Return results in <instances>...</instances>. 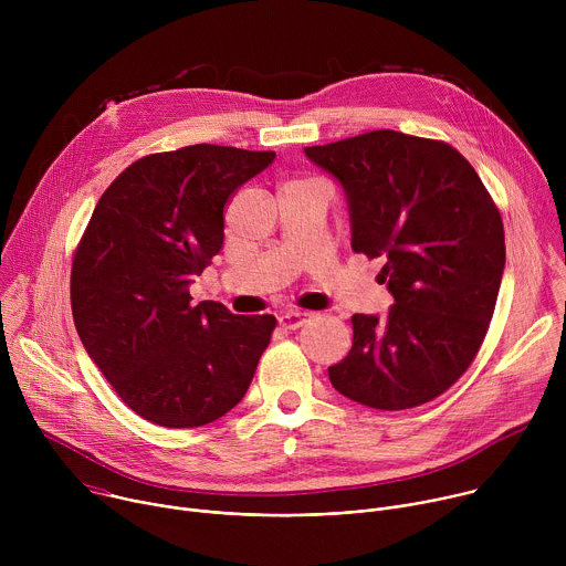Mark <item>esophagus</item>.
<instances>
[{
	"label": "esophagus",
	"mask_w": 566,
	"mask_h": 566,
	"mask_svg": "<svg viewBox=\"0 0 566 566\" xmlns=\"http://www.w3.org/2000/svg\"><path fill=\"white\" fill-rule=\"evenodd\" d=\"M306 317H308V313H304V311H289V313L280 315V325L284 329H300L306 322Z\"/></svg>",
	"instance_id": "34e87169"
}]
</instances>
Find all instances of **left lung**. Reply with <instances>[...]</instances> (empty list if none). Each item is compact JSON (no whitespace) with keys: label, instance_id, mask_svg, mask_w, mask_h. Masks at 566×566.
<instances>
[{"label":"left lung","instance_id":"8db88e82","mask_svg":"<svg viewBox=\"0 0 566 566\" xmlns=\"http://www.w3.org/2000/svg\"><path fill=\"white\" fill-rule=\"evenodd\" d=\"M304 154L340 181L352 249L385 260L378 280L394 295L385 317H352V352L329 380L367 408L423 406L486 338L506 264L502 214L443 140L376 129Z\"/></svg>","mask_w":566,"mask_h":566}]
</instances>
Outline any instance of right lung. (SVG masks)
<instances>
[{"label":"right lung","mask_w":566,"mask_h":566,"mask_svg":"<svg viewBox=\"0 0 566 566\" xmlns=\"http://www.w3.org/2000/svg\"><path fill=\"white\" fill-rule=\"evenodd\" d=\"M275 151L188 145L138 158L103 192L71 266L80 340L125 406L199 428L244 398L275 329L188 291L223 247V208Z\"/></svg>","instance_id":"obj_1"}]
</instances>
